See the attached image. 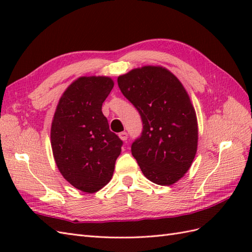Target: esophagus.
<instances>
[{
    "instance_id": "esophagus-1",
    "label": "esophagus",
    "mask_w": 252,
    "mask_h": 252,
    "mask_svg": "<svg viewBox=\"0 0 252 252\" xmlns=\"http://www.w3.org/2000/svg\"><path fill=\"white\" fill-rule=\"evenodd\" d=\"M119 137H120V140H122L123 142L126 141L127 133H126V132H121V133H119Z\"/></svg>"
}]
</instances>
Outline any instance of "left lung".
Returning a JSON list of instances; mask_svg holds the SVG:
<instances>
[{"instance_id":"obj_1","label":"left lung","mask_w":252,"mask_h":252,"mask_svg":"<svg viewBox=\"0 0 252 252\" xmlns=\"http://www.w3.org/2000/svg\"><path fill=\"white\" fill-rule=\"evenodd\" d=\"M122 94L143 121L133 157L143 174L158 185H172L189 170L197 153L198 123L183 84L161 66H143L118 77Z\"/></svg>"}]
</instances>
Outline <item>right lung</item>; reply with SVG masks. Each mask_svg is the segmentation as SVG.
<instances>
[{
    "mask_svg": "<svg viewBox=\"0 0 252 252\" xmlns=\"http://www.w3.org/2000/svg\"><path fill=\"white\" fill-rule=\"evenodd\" d=\"M114 84L104 76L78 78L63 93L53 117L51 145L57 168L88 194L109 183L121 153L122 141L101 111Z\"/></svg>",
    "mask_w": 252,
    "mask_h": 252,
    "instance_id": "obj_1",
    "label": "right lung"
}]
</instances>
